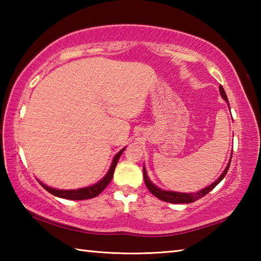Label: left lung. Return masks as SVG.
I'll list each match as a JSON object with an SVG mask.
<instances>
[{"instance_id":"left-lung-1","label":"left lung","mask_w":261,"mask_h":261,"mask_svg":"<svg viewBox=\"0 0 261 261\" xmlns=\"http://www.w3.org/2000/svg\"><path fill=\"white\" fill-rule=\"evenodd\" d=\"M220 90V94L222 98L224 99V101L228 103V98H227V94L226 92H224L223 87L220 85L219 87ZM229 106V103H228ZM230 161L231 159L229 160V163L228 166L226 167V169L223 170V173L221 174L220 177L215 180V182L213 184L208 185V187L200 190V191L198 192H194V193H183V192H175V191H166V190H162L160 188H158L156 185H154L151 180H149L148 176H147V173H146V169H145L144 167V180H145V184H146L147 189L149 190V192H151L152 194H154L156 198H159L160 200H163V201H167V202H171V204H189V202H193L196 201L198 199H200V198H202L204 196H206L207 193H208L210 191H212L216 185H218L221 180L223 179L224 176L227 175L228 173V169H229V166H230Z\"/></svg>"}]
</instances>
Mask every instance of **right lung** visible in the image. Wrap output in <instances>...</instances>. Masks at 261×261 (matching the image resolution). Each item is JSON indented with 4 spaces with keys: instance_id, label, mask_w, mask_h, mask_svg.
I'll list each match as a JSON object with an SVG mask.
<instances>
[{
    "instance_id": "right-lung-1",
    "label": "right lung",
    "mask_w": 261,
    "mask_h": 261,
    "mask_svg": "<svg viewBox=\"0 0 261 261\" xmlns=\"http://www.w3.org/2000/svg\"><path fill=\"white\" fill-rule=\"evenodd\" d=\"M124 149H125V147L122 148L121 151L114 156L112 166H110L108 173L106 174L105 177L101 180H99L98 183L91 185V187L82 188V189H77V190H59V189L47 187L46 184H43L41 182H39V183L41 184V187L43 189L47 190L48 192L54 194V196H56V197L64 198V199H69V200L91 199V198H94L96 196H99V194L102 192L106 188H107V185L110 183V180H112V178H113L114 170H115V167H116L117 162H118V159H120V156L122 155V153H123V151H124Z\"/></svg>"
}]
</instances>
